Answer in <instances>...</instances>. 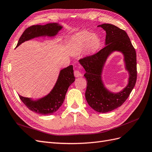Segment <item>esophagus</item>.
<instances>
[{
  "label": "esophagus",
  "instance_id": "esophagus-1",
  "mask_svg": "<svg viewBox=\"0 0 152 152\" xmlns=\"http://www.w3.org/2000/svg\"><path fill=\"white\" fill-rule=\"evenodd\" d=\"M74 75L76 77H80L83 76V74H82V73L80 72H79V70H75L74 71Z\"/></svg>",
  "mask_w": 152,
  "mask_h": 152
}]
</instances>
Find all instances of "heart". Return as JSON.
<instances>
[{"instance_id": "obj_1", "label": "heart", "mask_w": 152, "mask_h": 152, "mask_svg": "<svg viewBox=\"0 0 152 152\" xmlns=\"http://www.w3.org/2000/svg\"><path fill=\"white\" fill-rule=\"evenodd\" d=\"M102 44V40L97 35L88 31L77 33L72 39L71 45L73 49H82L86 48L89 51L98 50Z\"/></svg>"}]
</instances>
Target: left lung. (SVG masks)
<instances>
[{
  "label": "left lung",
  "instance_id": "left-lung-1",
  "mask_svg": "<svg viewBox=\"0 0 152 152\" xmlns=\"http://www.w3.org/2000/svg\"><path fill=\"white\" fill-rule=\"evenodd\" d=\"M98 27L106 31V46L93 56L80 59L79 63L86 70L87 102L95 111L107 113L121 107L134 88L137 79L136 53L125 31L108 23ZM114 52L123 54L125 68L129 73L127 86L117 93L110 91L104 86L102 77L105 62Z\"/></svg>",
  "mask_w": 152,
  "mask_h": 152
}]
</instances>
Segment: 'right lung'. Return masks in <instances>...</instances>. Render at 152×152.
Wrapping results in <instances>:
<instances>
[{
  "label": "right lung",
  "instance_id": "add662e5",
  "mask_svg": "<svg viewBox=\"0 0 152 152\" xmlns=\"http://www.w3.org/2000/svg\"><path fill=\"white\" fill-rule=\"evenodd\" d=\"M63 26L58 23L44 25H34L26 29L18 40L16 48L25 41L37 37H54ZM75 81L73 66L70 65L59 71L58 79L52 90L44 97L37 99L19 97L28 108L41 115H52L62 105L68 87Z\"/></svg>",
  "mask_w": 152,
  "mask_h": 152
}]
</instances>
